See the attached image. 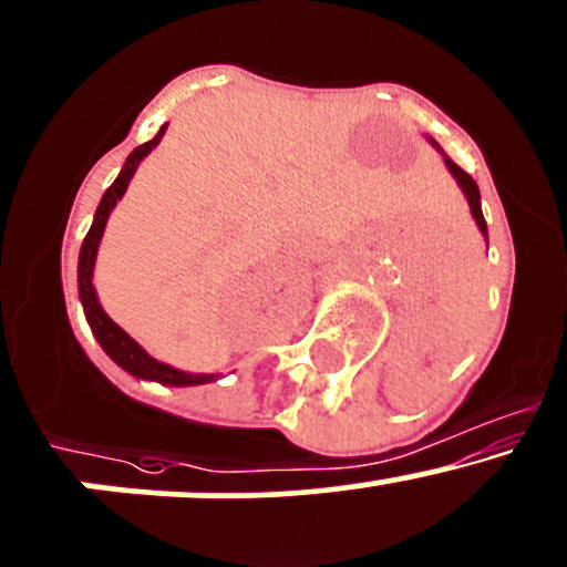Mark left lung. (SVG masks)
Masks as SVG:
<instances>
[{
    "label": "left lung",
    "instance_id": "1",
    "mask_svg": "<svg viewBox=\"0 0 567 567\" xmlns=\"http://www.w3.org/2000/svg\"><path fill=\"white\" fill-rule=\"evenodd\" d=\"M434 146H437V143H434ZM437 148H440V146H437ZM445 165H449V171H451V174H454V178L458 182V187H462V189H464V195H467V204H470V212H473V217H475V225H478L481 234L486 236V219H484V212H481V193H478V184L473 182V176L464 174V171L458 168V165L454 163V159L445 157Z\"/></svg>",
    "mask_w": 567,
    "mask_h": 567
}]
</instances>
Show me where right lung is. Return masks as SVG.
Here are the masks:
<instances>
[{"instance_id": "1", "label": "right lung", "mask_w": 567, "mask_h": 567, "mask_svg": "<svg viewBox=\"0 0 567 567\" xmlns=\"http://www.w3.org/2000/svg\"><path fill=\"white\" fill-rule=\"evenodd\" d=\"M165 127H168V124H163V127H159V133L154 135L152 141H146L143 146H138L133 154H130L127 163H124V168H122V174H118L116 182L105 189L103 200H100V206H97V214H94L92 228H89L86 238H83L81 258H79V290H81L83 312H86V320H89V326H92L94 337H97V342L103 344L105 353H109L111 359L118 363V367L127 369V372L135 374V378L157 380V383H165V385H200V383H208V380H212V374H187V372H178V369H174V367H168V363L154 361L152 355H148L146 350H143L133 337H130V333H124L116 323H113L109 315L103 312V307H100L97 293H94V285H92L94 258H97L100 238H103V230H105V223H109L111 208L116 206V200L124 195V189H127L130 178H133L135 168L141 165V159L146 157L154 146H157L159 138H163Z\"/></svg>"}]
</instances>
